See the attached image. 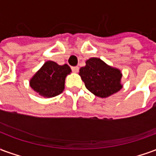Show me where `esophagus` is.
<instances>
[{
  "mask_svg": "<svg viewBox=\"0 0 156 156\" xmlns=\"http://www.w3.org/2000/svg\"><path fill=\"white\" fill-rule=\"evenodd\" d=\"M78 69H79V68H78V66H75V67H72V70H73V72H74V73H78Z\"/></svg>",
  "mask_w": 156,
  "mask_h": 156,
  "instance_id": "obj_1",
  "label": "esophagus"
}]
</instances>
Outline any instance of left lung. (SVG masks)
<instances>
[{
	"instance_id": "1",
	"label": "left lung",
	"mask_w": 156,
	"mask_h": 156,
	"mask_svg": "<svg viewBox=\"0 0 156 156\" xmlns=\"http://www.w3.org/2000/svg\"><path fill=\"white\" fill-rule=\"evenodd\" d=\"M79 75L87 89L100 98H107L122 88L120 71L108 66L99 58L87 60L86 66L80 68Z\"/></svg>"
}]
</instances>
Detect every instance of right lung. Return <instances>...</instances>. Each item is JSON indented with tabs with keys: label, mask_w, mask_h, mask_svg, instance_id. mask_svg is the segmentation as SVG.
Instances as JSON below:
<instances>
[{
	"label": "right lung",
	"mask_w": 156,
	"mask_h": 156,
	"mask_svg": "<svg viewBox=\"0 0 156 156\" xmlns=\"http://www.w3.org/2000/svg\"><path fill=\"white\" fill-rule=\"evenodd\" d=\"M68 64L58 65L55 62H45L30 81V86L37 93L47 98L60 94L64 89L65 78L70 73Z\"/></svg>",
	"instance_id": "add662e5"
}]
</instances>
